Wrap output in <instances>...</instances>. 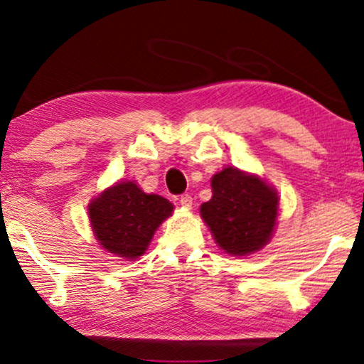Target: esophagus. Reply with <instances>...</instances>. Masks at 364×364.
<instances>
[{
  "label": "esophagus",
  "mask_w": 364,
  "mask_h": 364,
  "mask_svg": "<svg viewBox=\"0 0 364 364\" xmlns=\"http://www.w3.org/2000/svg\"><path fill=\"white\" fill-rule=\"evenodd\" d=\"M178 203H181L183 208H191L192 207V197L188 196V193H186V196L181 197V200H178Z\"/></svg>",
  "instance_id": "obj_1"
}]
</instances>
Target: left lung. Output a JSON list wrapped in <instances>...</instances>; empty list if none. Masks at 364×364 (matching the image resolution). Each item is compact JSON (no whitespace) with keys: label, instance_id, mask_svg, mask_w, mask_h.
Listing matches in <instances>:
<instances>
[{"label":"left lung","instance_id":"1","mask_svg":"<svg viewBox=\"0 0 364 364\" xmlns=\"http://www.w3.org/2000/svg\"><path fill=\"white\" fill-rule=\"evenodd\" d=\"M200 215L222 250L250 255L270 242L278 217V196L263 178L227 167L212 177V198Z\"/></svg>","mask_w":364,"mask_h":364}]
</instances>
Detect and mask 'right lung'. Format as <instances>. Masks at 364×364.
I'll list each match as a JSON object with an SVG mask.
<instances>
[{"instance_id":"add662e5","label":"right lung","mask_w":364,"mask_h":364,"mask_svg":"<svg viewBox=\"0 0 364 364\" xmlns=\"http://www.w3.org/2000/svg\"><path fill=\"white\" fill-rule=\"evenodd\" d=\"M172 210L167 198L146 193L134 182H119L94 198L89 218L94 235L109 253L136 260Z\"/></svg>"}]
</instances>
